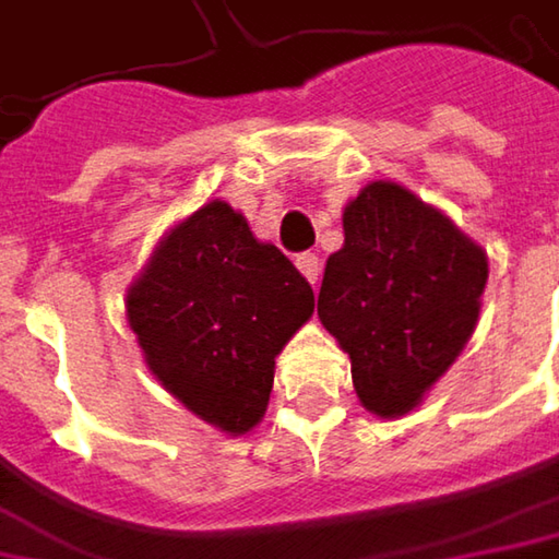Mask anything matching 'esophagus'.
Returning <instances> with one entry per match:
<instances>
[{
  "label": "esophagus",
  "mask_w": 559,
  "mask_h": 559,
  "mask_svg": "<svg viewBox=\"0 0 559 559\" xmlns=\"http://www.w3.org/2000/svg\"><path fill=\"white\" fill-rule=\"evenodd\" d=\"M297 269H300V275L310 281V284H317V281H320V255H317V252L297 255Z\"/></svg>",
  "instance_id": "1"
}]
</instances>
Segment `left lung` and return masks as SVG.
<instances>
[{
  "label": "left lung",
  "mask_w": 559,
  "mask_h": 559,
  "mask_svg": "<svg viewBox=\"0 0 559 559\" xmlns=\"http://www.w3.org/2000/svg\"><path fill=\"white\" fill-rule=\"evenodd\" d=\"M320 323L352 361L361 406L400 419L423 403L477 330L489 262L444 211L400 181H368L342 211Z\"/></svg>",
  "instance_id": "left-lung-1"
}]
</instances>
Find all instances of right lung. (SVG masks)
Instances as JSON below:
<instances>
[{
  "instance_id": "1",
  "label": "right lung",
  "mask_w": 559,
  "mask_h": 559,
  "mask_svg": "<svg viewBox=\"0 0 559 559\" xmlns=\"http://www.w3.org/2000/svg\"><path fill=\"white\" fill-rule=\"evenodd\" d=\"M150 374L227 435L252 431L275 383V358L313 317V290L214 198L176 221L124 297Z\"/></svg>"
}]
</instances>
